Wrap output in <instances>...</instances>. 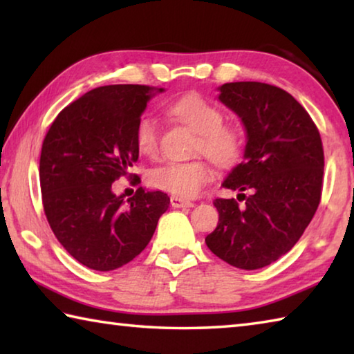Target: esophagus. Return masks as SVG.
I'll list each match as a JSON object with an SVG mask.
<instances>
[{"label":"esophagus","mask_w":354,"mask_h":354,"mask_svg":"<svg viewBox=\"0 0 354 354\" xmlns=\"http://www.w3.org/2000/svg\"><path fill=\"white\" fill-rule=\"evenodd\" d=\"M170 205L173 207H194V203L184 198H179V196H171Z\"/></svg>","instance_id":"34e87169"}]
</instances>
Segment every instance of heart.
<instances>
[{"instance_id":"heart-1","label":"heart","mask_w":354,"mask_h":354,"mask_svg":"<svg viewBox=\"0 0 354 354\" xmlns=\"http://www.w3.org/2000/svg\"><path fill=\"white\" fill-rule=\"evenodd\" d=\"M169 112L179 122L187 124L196 134L194 151L203 153L218 167H231L241 159L245 137L241 127L223 122L218 106L200 97L185 95L169 106ZM160 128L153 115L139 120L136 128V143L142 154L154 158L159 153ZM149 184L179 198H194L214 179V171L205 159L189 162H165L148 175Z\"/></svg>"}]
</instances>
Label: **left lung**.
<instances>
[{
	"instance_id": "left-lung-1",
	"label": "left lung",
	"mask_w": 354,
	"mask_h": 354,
	"mask_svg": "<svg viewBox=\"0 0 354 354\" xmlns=\"http://www.w3.org/2000/svg\"><path fill=\"white\" fill-rule=\"evenodd\" d=\"M218 91L221 103L242 118L247 145L223 181L241 194L214 200L218 225L206 245L230 266L256 270L292 250L313 220L322 198L323 145L306 109L283 88L242 81Z\"/></svg>"
}]
</instances>
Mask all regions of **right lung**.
I'll list each match as a JSON object with an SVG mask.
<instances>
[{
  "mask_svg": "<svg viewBox=\"0 0 354 354\" xmlns=\"http://www.w3.org/2000/svg\"><path fill=\"white\" fill-rule=\"evenodd\" d=\"M154 88L103 86L59 112L40 153V190L53 232L77 262L109 272L140 254L170 205L164 192L136 190L128 205L112 192L139 159L136 128Z\"/></svg>",
  "mask_w": 354,
  "mask_h": 354,
  "instance_id": "obj_1",
  "label": "right lung"
}]
</instances>
